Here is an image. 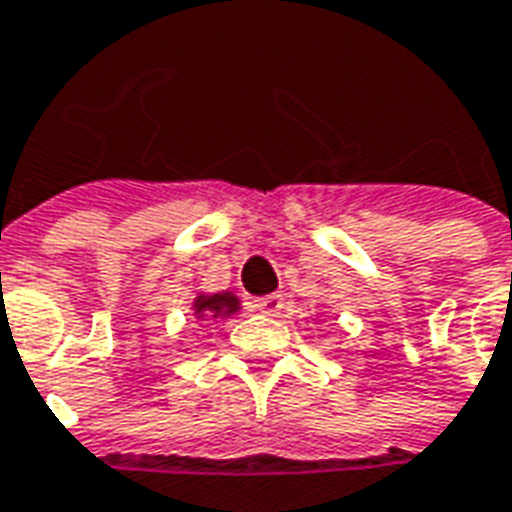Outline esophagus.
Returning <instances> with one entry per match:
<instances>
[{
  "label": "esophagus",
  "instance_id": "1",
  "mask_svg": "<svg viewBox=\"0 0 512 512\" xmlns=\"http://www.w3.org/2000/svg\"><path fill=\"white\" fill-rule=\"evenodd\" d=\"M252 306H255L257 312H263V314H279L282 309H285V298H282L279 293L260 295V298L252 301Z\"/></svg>",
  "mask_w": 512,
  "mask_h": 512
}]
</instances>
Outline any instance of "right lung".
Masks as SVG:
<instances>
[{"label":"right lung","instance_id":"1","mask_svg":"<svg viewBox=\"0 0 512 512\" xmlns=\"http://www.w3.org/2000/svg\"><path fill=\"white\" fill-rule=\"evenodd\" d=\"M203 312V309H208V312L214 314H230L236 312V298L230 293H222V295H211V298H198V304H195Z\"/></svg>","mask_w":512,"mask_h":512}]
</instances>
